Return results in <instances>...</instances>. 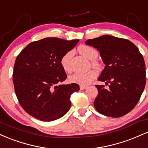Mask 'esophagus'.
I'll return each mask as SVG.
<instances>
[{"instance_id": "obj_1", "label": "esophagus", "mask_w": 148, "mask_h": 148, "mask_svg": "<svg viewBox=\"0 0 148 148\" xmlns=\"http://www.w3.org/2000/svg\"><path fill=\"white\" fill-rule=\"evenodd\" d=\"M87 88V86H80V89L81 90H85Z\"/></svg>"}]
</instances>
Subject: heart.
<instances>
[{
    "mask_svg": "<svg viewBox=\"0 0 148 148\" xmlns=\"http://www.w3.org/2000/svg\"><path fill=\"white\" fill-rule=\"evenodd\" d=\"M79 50L80 53L86 58L92 60V66L97 67L98 65L97 62L95 60L98 57V52L95 49L90 46L82 45L79 47ZM73 54H74L73 51H68L60 58V62L61 66L62 69L67 72H71L72 70L71 60H72ZM97 74V72L94 69H92L86 72H75L69 76V81L72 83L81 85V86H86L96 77Z\"/></svg>",
    "mask_w": 148,
    "mask_h": 148,
    "instance_id": "obj_1",
    "label": "heart"
}]
</instances>
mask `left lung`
<instances>
[{
	"label": "left lung",
	"mask_w": 148,
	"mask_h": 148,
	"mask_svg": "<svg viewBox=\"0 0 148 148\" xmlns=\"http://www.w3.org/2000/svg\"><path fill=\"white\" fill-rule=\"evenodd\" d=\"M85 43L99 51L105 67L96 85L98 95L94 106L99 113L119 118L130 112L140 99L146 83L145 64L138 49L123 38L103 35Z\"/></svg>",
	"instance_id": "left-lung-1"
}]
</instances>
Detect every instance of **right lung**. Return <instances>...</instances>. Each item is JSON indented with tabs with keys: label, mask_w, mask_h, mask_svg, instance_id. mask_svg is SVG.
Here are the masks:
<instances>
[{
	"label": "right lung",
	"mask_w": 148,
	"mask_h": 148,
	"mask_svg": "<svg viewBox=\"0 0 148 148\" xmlns=\"http://www.w3.org/2000/svg\"><path fill=\"white\" fill-rule=\"evenodd\" d=\"M79 41L47 37L30 43L16 57L13 72L15 93L31 116L49 122L68 112L71 95L79 90V86L61 84L67 74L60 60Z\"/></svg>",
	"instance_id": "obj_1"
}]
</instances>
